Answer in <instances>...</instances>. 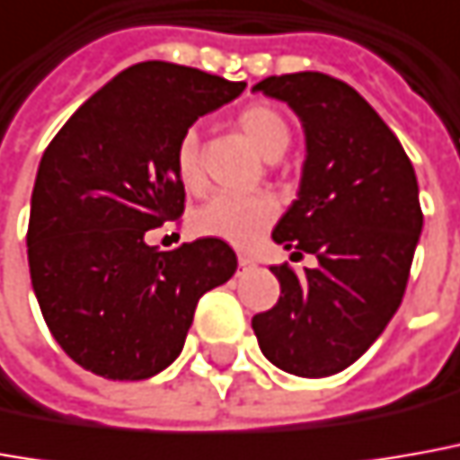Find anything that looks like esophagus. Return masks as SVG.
Masks as SVG:
<instances>
[{"mask_svg":"<svg viewBox=\"0 0 460 460\" xmlns=\"http://www.w3.org/2000/svg\"><path fill=\"white\" fill-rule=\"evenodd\" d=\"M254 264L256 261L252 254H239V267H242V270H252Z\"/></svg>","mask_w":460,"mask_h":460,"instance_id":"esophagus-1","label":"esophagus"}]
</instances>
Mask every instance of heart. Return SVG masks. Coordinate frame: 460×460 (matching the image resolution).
<instances>
[{"mask_svg": "<svg viewBox=\"0 0 460 460\" xmlns=\"http://www.w3.org/2000/svg\"><path fill=\"white\" fill-rule=\"evenodd\" d=\"M236 125L256 151L267 158H279L292 143V130H289L287 118L267 102L243 108L236 115ZM176 171L186 190L199 193L204 189L201 140L193 128L186 130L178 140ZM277 214H279V201L267 190L218 193L193 214V229L204 236L224 239L234 246H249L277 218Z\"/></svg>", "mask_w": 460, "mask_h": 460, "instance_id": "1", "label": "heart"}]
</instances>
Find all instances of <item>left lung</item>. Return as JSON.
Here are the masks:
<instances>
[{
  "instance_id": "left-lung-1",
  "label": "left lung",
  "mask_w": 460,
  "mask_h": 460,
  "mask_svg": "<svg viewBox=\"0 0 460 460\" xmlns=\"http://www.w3.org/2000/svg\"><path fill=\"white\" fill-rule=\"evenodd\" d=\"M254 90L299 115L307 158L296 201L271 239L317 256L295 274L271 267L282 295L254 314L264 358L299 377L349 367L398 312L423 229L418 181L401 140L355 87L324 73L261 80Z\"/></svg>"
}]
</instances>
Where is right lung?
<instances>
[{"mask_svg":"<svg viewBox=\"0 0 460 460\" xmlns=\"http://www.w3.org/2000/svg\"><path fill=\"white\" fill-rule=\"evenodd\" d=\"M243 87L173 62H138L83 102L47 146L27 256L47 327L80 367L108 380L165 370L199 299L236 271L221 239L158 252L146 236L183 214L181 136Z\"/></svg>","mask_w":460,"mask_h":460,"instance_id":"add662e5","label":"right lung"}]
</instances>
